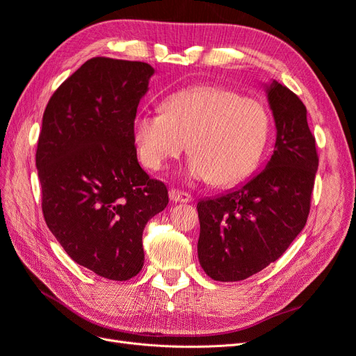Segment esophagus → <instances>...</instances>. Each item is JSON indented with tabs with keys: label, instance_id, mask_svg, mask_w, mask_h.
I'll use <instances>...</instances> for the list:
<instances>
[{
	"label": "esophagus",
	"instance_id": "34e87169",
	"mask_svg": "<svg viewBox=\"0 0 356 356\" xmlns=\"http://www.w3.org/2000/svg\"><path fill=\"white\" fill-rule=\"evenodd\" d=\"M169 197L172 202H182V203H187V202L193 200V197L188 195V193L177 190V188H172L169 191Z\"/></svg>",
	"mask_w": 356,
	"mask_h": 356
}]
</instances>
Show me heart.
Returning <instances> with one entry per match:
<instances>
[{"label": "heart", "mask_w": 356, "mask_h": 356, "mask_svg": "<svg viewBox=\"0 0 356 356\" xmlns=\"http://www.w3.org/2000/svg\"><path fill=\"white\" fill-rule=\"evenodd\" d=\"M268 134L270 114L261 101L213 84L170 93L163 111H139L132 126L139 160L147 169H163L188 143L186 177L218 187L252 174Z\"/></svg>", "instance_id": "1"}]
</instances>
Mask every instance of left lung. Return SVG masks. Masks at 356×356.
I'll return each instance as SVG.
<instances>
[{"label": "left lung", "mask_w": 356, "mask_h": 356, "mask_svg": "<svg viewBox=\"0 0 356 356\" xmlns=\"http://www.w3.org/2000/svg\"><path fill=\"white\" fill-rule=\"evenodd\" d=\"M267 99L276 124L275 152L243 186L197 203L200 266L213 281H243L276 261L305 229L319 157L307 111L273 81Z\"/></svg>", "instance_id": "obj_1"}]
</instances>
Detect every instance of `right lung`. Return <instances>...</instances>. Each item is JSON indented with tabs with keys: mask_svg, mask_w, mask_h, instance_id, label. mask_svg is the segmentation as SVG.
Segmentation results:
<instances>
[{
	"mask_svg": "<svg viewBox=\"0 0 356 356\" xmlns=\"http://www.w3.org/2000/svg\"><path fill=\"white\" fill-rule=\"evenodd\" d=\"M154 68L92 58L46 106L35 165L42 215L72 260L111 281L144 266L143 232L169 203L163 182L139 166L132 126Z\"/></svg>",
	"mask_w": 356,
	"mask_h": 356,
	"instance_id": "right-lung-1",
	"label": "right lung"
}]
</instances>
